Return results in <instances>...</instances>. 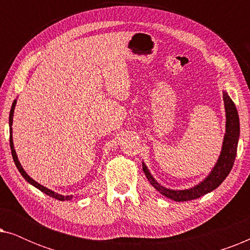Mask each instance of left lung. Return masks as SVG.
<instances>
[{"mask_svg":"<svg viewBox=\"0 0 250 250\" xmlns=\"http://www.w3.org/2000/svg\"><path fill=\"white\" fill-rule=\"evenodd\" d=\"M223 101L227 122H225V134L223 139V145H222L221 155L218 157L213 169L210 170V173L200 183L196 184V186L190 188V189H168V188L163 187L162 184L157 182L155 177L149 172L148 167L142 162V168L146 179H148L150 184L157 191H159L163 196L175 201H189L197 199V198H200L204 194L209 193L210 191H213L217 187H220L221 183L227 179L229 173L231 172L234 164L235 156H237L238 141L239 136H240V123H239V115L237 108H235V104L225 91L223 92Z\"/></svg>","mask_w":250,"mask_h":250,"instance_id":"obj_1","label":"left lung"}]
</instances>
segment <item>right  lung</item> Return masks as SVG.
<instances>
[{"label": "right lung", "instance_id": "right-lung-1", "mask_svg": "<svg viewBox=\"0 0 250 250\" xmlns=\"http://www.w3.org/2000/svg\"><path fill=\"white\" fill-rule=\"evenodd\" d=\"M16 104H17V100L13 101L12 104V107H11V110H10V116H9V126H10V148H11V153H12V158H13V162H15L17 168H18V170L20 172V174H21L23 179H25L27 182H28L29 184H32L33 187L37 188V189L42 191V192H44L45 194H47V196L52 197L54 198V199H58V200H61V201H64V200H70L73 199L74 196L73 194H70V196H63V194H60V193H57L54 192V191L47 189V188H45L44 186H42V184L37 183L35 180H33L32 177H30L28 174H27L25 172V169L22 168L21 164H20V162L18 160V156H17V152L15 150V146H13V139H12V122H13V112H15V108H16Z\"/></svg>", "mask_w": 250, "mask_h": 250}]
</instances>
